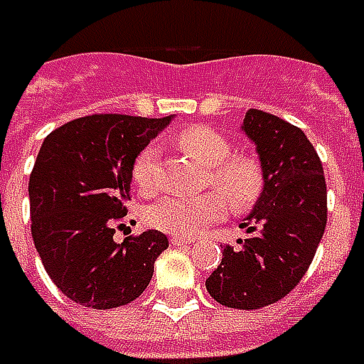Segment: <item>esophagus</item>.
I'll list each match as a JSON object with an SVG mask.
<instances>
[{"instance_id": "34e87169", "label": "esophagus", "mask_w": 364, "mask_h": 364, "mask_svg": "<svg viewBox=\"0 0 364 364\" xmlns=\"http://www.w3.org/2000/svg\"><path fill=\"white\" fill-rule=\"evenodd\" d=\"M194 241V237H180V235H172L170 237V243L176 245V247H182V245H190Z\"/></svg>"}]
</instances>
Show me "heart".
Returning a JSON list of instances; mask_svg holds the SVG:
<instances>
[{
  "instance_id": "obj_1",
  "label": "heart",
  "mask_w": 364,
  "mask_h": 364,
  "mask_svg": "<svg viewBox=\"0 0 364 364\" xmlns=\"http://www.w3.org/2000/svg\"><path fill=\"white\" fill-rule=\"evenodd\" d=\"M174 141L190 158L208 168V184H213L225 196L231 208L245 210L257 203L263 190V170L257 158L247 154L231 156V141L223 133L206 125H192L178 132ZM156 172L158 149L156 146H146L132 164L133 184L141 192H151L156 186ZM220 195L206 192L200 196L161 198L147 208V223L154 229L190 237L200 231L206 223L223 217L225 201Z\"/></svg>"
}]
</instances>
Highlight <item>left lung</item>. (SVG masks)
I'll list each match as a JSON object with an SVG mask.
<instances>
[{
	"mask_svg": "<svg viewBox=\"0 0 364 364\" xmlns=\"http://www.w3.org/2000/svg\"><path fill=\"white\" fill-rule=\"evenodd\" d=\"M243 132L257 147L263 192L241 223V247L223 249L206 289L227 308L257 310L287 296L308 272L326 229V180L300 127L249 109Z\"/></svg>",
	"mask_w": 364,
	"mask_h": 364,
	"instance_id": "8db88e82",
	"label": "left lung"
}]
</instances>
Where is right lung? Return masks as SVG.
<instances>
[{"instance_id":"1","label":"right lung","mask_w":364,"mask_h":364,"mask_svg":"<svg viewBox=\"0 0 364 364\" xmlns=\"http://www.w3.org/2000/svg\"><path fill=\"white\" fill-rule=\"evenodd\" d=\"M170 121L89 115L44 139L28 184L32 239L66 298L111 310L144 294L168 237L151 229L115 243L113 235L125 227L133 160Z\"/></svg>"}]
</instances>
